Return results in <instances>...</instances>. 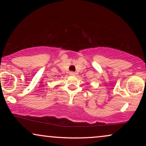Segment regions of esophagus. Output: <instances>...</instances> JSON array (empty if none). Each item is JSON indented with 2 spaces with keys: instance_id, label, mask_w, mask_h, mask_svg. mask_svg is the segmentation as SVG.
I'll return each instance as SVG.
<instances>
[{
  "instance_id": "34e87169",
  "label": "esophagus",
  "mask_w": 146,
  "mask_h": 146,
  "mask_svg": "<svg viewBox=\"0 0 146 146\" xmlns=\"http://www.w3.org/2000/svg\"><path fill=\"white\" fill-rule=\"evenodd\" d=\"M75 72H70V76H75Z\"/></svg>"
}]
</instances>
